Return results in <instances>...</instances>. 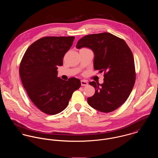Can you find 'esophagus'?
<instances>
[{
    "label": "esophagus",
    "instance_id": "34e87169",
    "mask_svg": "<svg viewBox=\"0 0 158 158\" xmlns=\"http://www.w3.org/2000/svg\"><path fill=\"white\" fill-rule=\"evenodd\" d=\"M88 82L86 81V80H81V86H87L88 85Z\"/></svg>",
    "mask_w": 158,
    "mask_h": 158
}]
</instances>
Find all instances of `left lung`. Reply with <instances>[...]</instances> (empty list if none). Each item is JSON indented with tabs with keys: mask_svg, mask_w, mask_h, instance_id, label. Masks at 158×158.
<instances>
[{
	"mask_svg": "<svg viewBox=\"0 0 158 158\" xmlns=\"http://www.w3.org/2000/svg\"><path fill=\"white\" fill-rule=\"evenodd\" d=\"M76 47L91 49L94 69L104 73L103 84L89 83L95 92L88 98V104L102 113L115 110L127 100L135 83V61L130 47L123 40L106 32L83 37Z\"/></svg>",
	"mask_w": 158,
	"mask_h": 158,
	"instance_id": "8db88e82",
	"label": "left lung"
}]
</instances>
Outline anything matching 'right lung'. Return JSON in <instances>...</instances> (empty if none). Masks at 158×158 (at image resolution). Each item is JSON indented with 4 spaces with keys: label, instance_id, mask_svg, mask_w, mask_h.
Instances as JSON below:
<instances>
[{
    "label": "right lung",
    "instance_id": "add662e5",
    "mask_svg": "<svg viewBox=\"0 0 158 158\" xmlns=\"http://www.w3.org/2000/svg\"><path fill=\"white\" fill-rule=\"evenodd\" d=\"M74 36H47L27 49L19 74L23 86L35 105L49 115L61 113L68 106L72 94L81 86L80 80L68 81L57 77L58 66L72 45Z\"/></svg>",
    "mask_w": 158,
    "mask_h": 158
}]
</instances>
